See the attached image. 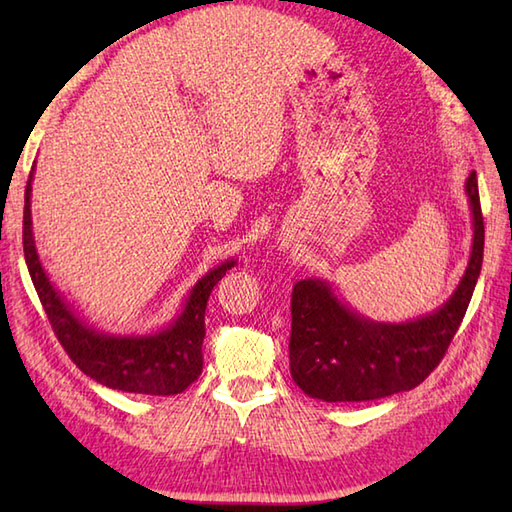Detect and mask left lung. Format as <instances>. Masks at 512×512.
Instances as JSON below:
<instances>
[{
	"instance_id": "obj_1",
	"label": "left lung",
	"mask_w": 512,
	"mask_h": 512,
	"mask_svg": "<svg viewBox=\"0 0 512 512\" xmlns=\"http://www.w3.org/2000/svg\"><path fill=\"white\" fill-rule=\"evenodd\" d=\"M473 248L451 299L427 317L378 323L336 299L328 281L303 279L292 288L290 374L308 396L361 402L418 387L449 350L469 308L484 257V217L475 171L466 180Z\"/></svg>"
}]
</instances>
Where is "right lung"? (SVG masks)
I'll return each instance as SVG.
<instances>
[{"mask_svg":"<svg viewBox=\"0 0 512 512\" xmlns=\"http://www.w3.org/2000/svg\"><path fill=\"white\" fill-rule=\"evenodd\" d=\"M30 191L32 171L24 198V255L28 273L41 306L48 314L52 330L74 365L83 374L94 378L96 383L118 391H129V394L173 396L187 389L193 380H198L204 363L202 341L206 301L211 297L213 286L226 275V270L235 266V259H228V262L209 270L193 286L178 319L160 332L143 336L96 332L76 317V312L50 284L46 270L39 262L35 237H32Z\"/></svg>","mask_w":512,"mask_h":512,"instance_id":"1","label":"right lung"}]
</instances>
